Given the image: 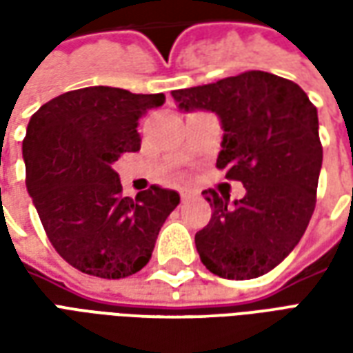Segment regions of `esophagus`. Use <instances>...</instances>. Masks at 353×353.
Masks as SVG:
<instances>
[{
	"label": "esophagus",
	"mask_w": 353,
	"mask_h": 353,
	"mask_svg": "<svg viewBox=\"0 0 353 353\" xmlns=\"http://www.w3.org/2000/svg\"><path fill=\"white\" fill-rule=\"evenodd\" d=\"M179 196H181V202H187L189 199H192V192L191 191H181V192H179Z\"/></svg>",
	"instance_id": "34e87169"
}]
</instances>
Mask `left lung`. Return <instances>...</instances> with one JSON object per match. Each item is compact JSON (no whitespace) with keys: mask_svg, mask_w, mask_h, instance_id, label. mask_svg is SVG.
<instances>
[{"mask_svg":"<svg viewBox=\"0 0 353 353\" xmlns=\"http://www.w3.org/2000/svg\"><path fill=\"white\" fill-rule=\"evenodd\" d=\"M172 96L179 109L221 119L217 168L245 187L234 204L204 191L214 212L194 236L200 261L227 280L270 272L299 244L316 208L323 161L318 109L296 83L255 70Z\"/></svg>","mask_w":353,"mask_h":353,"instance_id":"1","label":"left lung"}]
</instances>
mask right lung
Masks as SVG:
<instances>
[{
    "instance_id": "right-lung-1",
    "label": "right lung",
    "mask_w": 353,
    "mask_h": 353,
    "mask_svg": "<svg viewBox=\"0 0 353 353\" xmlns=\"http://www.w3.org/2000/svg\"><path fill=\"white\" fill-rule=\"evenodd\" d=\"M164 94L87 87L35 111L22 141L26 187L50 244L77 270L119 280L151 259L179 194L151 185L123 196L113 162L139 151L138 121Z\"/></svg>"
}]
</instances>
